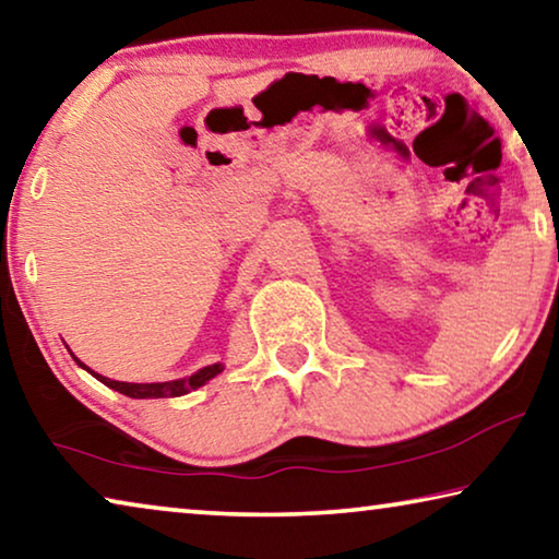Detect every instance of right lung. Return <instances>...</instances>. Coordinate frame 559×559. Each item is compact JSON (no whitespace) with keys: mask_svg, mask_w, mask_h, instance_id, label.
<instances>
[{"mask_svg":"<svg viewBox=\"0 0 559 559\" xmlns=\"http://www.w3.org/2000/svg\"><path fill=\"white\" fill-rule=\"evenodd\" d=\"M75 362H79L83 370H88L86 365L81 362L79 357H73ZM224 370V367L216 362V365H210V367H204V370H200V372H194L192 377H185V380H173V382H153V384H132V382H116V380H108V377H103V374H96V372H91L93 377H98V380L106 384V386H110V390H116V392H120V394H126V396H132V400H159V396H182V394H187V392H192V390H197V386H202V384H206L212 380V377H216Z\"/></svg>","mask_w":559,"mask_h":559,"instance_id":"obj_1","label":"right lung"}]
</instances>
